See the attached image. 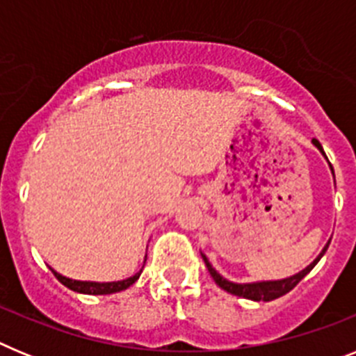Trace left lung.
<instances>
[{
    "label": "left lung",
    "instance_id": "1",
    "mask_svg": "<svg viewBox=\"0 0 356 356\" xmlns=\"http://www.w3.org/2000/svg\"><path fill=\"white\" fill-rule=\"evenodd\" d=\"M312 144L317 147V149L325 155V149H323V146L319 144V140L317 139H312ZM326 156V155H325ZM328 160V159H326ZM330 169H332L333 172V168L330 165ZM330 242L326 244L325 248H323V251H321L319 254H317V259L314 260L310 266H307L303 269V271H300L298 275H292L289 276V278H284V280H269V282H254V284H235V282H229V280L222 278L219 273L216 271L212 267V264L209 262V259H207L205 254L201 253V257H203V260H205L207 264V269H209L210 276L213 278V282H216L219 287L222 289V291L229 292V294L234 296H238V298H246V300H253V301H273L276 300V298H280V296L287 294V292H291L292 289L296 287V285L300 284L301 280L305 278V276L308 275V273L312 271L314 266H316L317 262L321 260V257L326 253V250H328Z\"/></svg>",
    "mask_w": 356,
    "mask_h": 356
}]
</instances>
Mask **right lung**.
<instances>
[{
  "instance_id": "right-lung-1",
  "label": "right lung",
  "mask_w": 356,
  "mask_h": 356,
  "mask_svg": "<svg viewBox=\"0 0 356 356\" xmlns=\"http://www.w3.org/2000/svg\"><path fill=\"white\" fill-rule=\"evenodd\" d=\"M51 271L60 284H64L71 291L80 292V294H114V292H121L130 287V285H134L139 280L143 269L139 273H135L134 276H130V278L121 280V282H106V284H99V282H80V280L65 278L60 273H56L55 269H51Z\"/></svg>"
}]
</instances>
